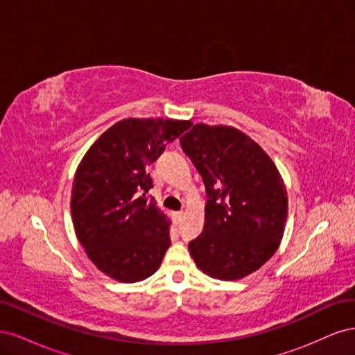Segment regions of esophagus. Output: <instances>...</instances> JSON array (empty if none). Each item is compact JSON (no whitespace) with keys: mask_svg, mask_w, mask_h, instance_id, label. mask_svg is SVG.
<instances>
[{"mask_svg":"<svg viewBox=\"0 0 355 355\" xmlns=\"http://www.w3.org/2000/svg\"><path fill=\"white\" fill-rule=\"evenodd\" d=\"M182 216H184V211H176L173 214V219H175V223H179L182 220Z\"/></svg>","mask_w":355,"mask_h":355,"instance_id":"34e87169","label":"esophagus"}]
</instances>
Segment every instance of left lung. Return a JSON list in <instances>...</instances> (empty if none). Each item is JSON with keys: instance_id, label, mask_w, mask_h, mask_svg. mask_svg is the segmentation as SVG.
Here are the masks:
<instances>
[{"instance_id": "1", "label": "left lung", "mask_w": 355, "mask_h": 355, "mask_svg": "<svg viewBox=\"0 0 355 355\" xmlns=\"http://www.w3.org/2000/svg\"><path fill=\"white\" fill-rule=\"evenodd\" d=\"M180 146L207 194L202 232L188 245L197 268L225 282L257 271L280 245L288 211L274 161L231 125H192Z\"/></svg>"}]
</instances>
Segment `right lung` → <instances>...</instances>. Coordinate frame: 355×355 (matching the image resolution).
Returning a JSON list of instances; mask_svg holds the SVG:
<instances>
[{
	"label": "right lung",
	"instance_id": "obj_1",
	"mask_svg": "<svg viewBox=\"0 0 355 355\" xmlns=\"http://www.w3.org/2000/svg\"><path fill=\"white\" fill-rule=\"evenodd\" d=\"M191 125L171 118H125L99 136L75 171V235L94 266L116 282L151 277L170 247V219L146 197L153 188L149 168Z\"/></svg>",
	"mask_w": 355,
	"mask_h": 355
}]
</instances>
